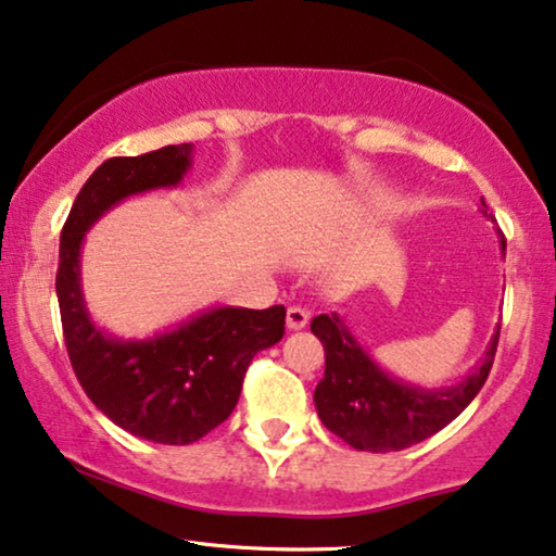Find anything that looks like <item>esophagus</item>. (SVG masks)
<instances>
[{
	"label": "esophagus",
	"mask_w": 556,
	"mask_h": 556,
	"mask_svg": "<svg viewBox=\"0 0 556 556\" xmlns=\"http://www.w3.org/2000/svg\"><path fill=\"white\" fill-rule=\"evenodd\" d=\"M306 324H308V311L306 308L288 306V311H286V326H288V329L301 331V329H306Z\"/></svg>",
	"instance_id": "1"
}]
</instances>
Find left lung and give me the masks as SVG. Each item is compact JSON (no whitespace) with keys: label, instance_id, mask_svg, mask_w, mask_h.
Here are the masks:
<instances>
[{"label":"left lung","instance_id":"obj_1","mask_svg":"<svg viewBox=\"0 0 556 556\" xmlns=\"http://www.w3.org/2000/svg\"><path fill=\"white\" fill-rule=\"evenodd\" d=\"M483 217L489 207L481 200ZM501 253L506 240L498 232ZM498 329L473 369L447 387H420L379 367L339 314H321L311 321L326 352V371L314 392L316 413L333 435L356 451H402L435 435L466 409L489 377L498 346Z\"/></svg>","mask_w":556,"mask_h":556}]
</instances>
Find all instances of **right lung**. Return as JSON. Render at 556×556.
I'll list each match as a JSON object with an SVG mask.
<instances>
[{
	"label": "right lung",
	"instance_id": "1",
	"mask_svg": "<svg viewBox=\"0 0 556 556\" xmlns=\"http://www.w3.org/2000/svg\"><path fill=\"white\" fill-rule=\"evenodd\" d=\"M192 156V143H179L109 159L83 185L60 235L55 291L75 377L111 422L162 445L194 443L225 422L248 364L286 331L283 306H210L147 339L113 337L90 316L80 280L86 232L128 197L177 189Z\"/></svg>",
	"mask_w": 556,
	"mask_h": 556
}]
</instances>
